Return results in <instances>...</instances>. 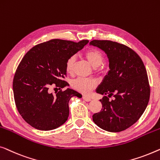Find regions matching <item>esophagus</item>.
Returning a JSON list of instances; mask_svg holds the SVG:
<instances>
[{"label": "esophagus", "instance_id": "esophagus-1", "mask_svg": "<svg viewBox=\"0 0 160 160\" xmlns=\"http://www.w3.org/2000/svg\"><path fill=\"white\" fill-rule=\"evenodd\" d=\"M82 99L85 101V102H90V101L91 100V98L90 97H88V96H82Z\"/></svg>", "mask_w": 160, "mask_h": 160}]
</instances>
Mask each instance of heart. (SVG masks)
<instances>
[{
  "label": "heart",
  "instance_id": "heart-1",
  "mask_svg": "<svg viewBox=\"0 0 160 160\" xmlns=\"http://www.w3.org/2000/svg\"><path fill=\"white\" fill-rule=\"evenodd\" d=\"M85 57L87 58L90 64L93 67H98L103 62V55L102 51L96 48H91L85 52ZM75 62V56H71L65 62V70L68 74H72L73 72L74 64ZM103 68H101L102 71ZM96 86V81L91 78H78L72 82V87L76 91L83 94H88Z\"/></svg>",
  "mask_w": 160,
  "mask_h": 160
}]
</instances>
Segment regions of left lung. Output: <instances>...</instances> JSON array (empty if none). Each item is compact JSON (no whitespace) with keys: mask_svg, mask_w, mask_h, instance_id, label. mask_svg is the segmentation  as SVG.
<instances>
[{"mask_svg":"<svg viewBox=\"0 0 160 160\" xmlns=\"http://www.w3.org/2000/svg\"><path fill=\"white\" fill-rule=\"evenodd\" d=\"M107 54L109 69L96 92L105 95L102 109L93 115V122L109 132H121L139 120L150 97V86L143 61L125 45L112 40L90 42ZM108 95V97H106ZM113 95L114 100L109 98Z\"/></svg>","mask_w":160,"mask_h":160,"instance_id":"8db88e82","label":"left lung"}]
</instances>
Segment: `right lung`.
Here are the masks:
<instances>
[{
    "mask_svg": "<svg viewBox=\"0 0 160 160\" xmlns=\"http://www.w3.org/2000/svg\"><path fill=\"white\" fill-rule=\"evenodd\" d=\"M88 42L53 39L36 45L22 58L13 77V97L19 113L32 127L51 130L67 120L69 100L82 96L70 88L53 95L48 89L51 85L60 89L67 85L66 60Z\"/></svg>",
    "mask_w": 160,
    "mask_h": 160,
    "instance_id": "right-lung-1",
    "label": "right lung"
}]
</instances>
